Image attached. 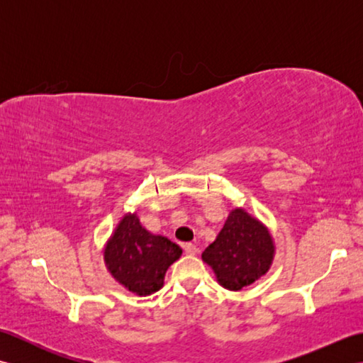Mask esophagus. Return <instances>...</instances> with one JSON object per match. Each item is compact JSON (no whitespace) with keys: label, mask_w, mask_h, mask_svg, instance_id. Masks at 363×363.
I'll use <instances>...</instances> for the list:
<instances>
[{"label":"esophagus","mask_w":363,"mask_h":363,"mask_svg":"<svg viewBox=\"0 0 363 363\" xmlns=\"http://www.w3.org/2000/svg\"><path fill=\"white\" fill-rule=\"evenodd\" d=\"M184 251H186V254H189V256H194V254L198 252V246L194 243H186L184 245Z\"/></svg>","instance_id":"34e87169"}]
</instances>
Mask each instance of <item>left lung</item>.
Segmentation results:
<instances>
[{"label": "left lung", "instance_id": "left-lung-1", "mask_svg": "<svg viewBox=\"0 0 363 363\" xmlns=\"http://www.w3.org/2000/svg\"><path fill=\"white\" fill-rule=\"evenodd\" d=\"M274 256L273 238L268 229L243 209L229 213L225 226L203 252L220 285L242 290L264 276Z\"/></svg>", "mask_w": 363, "mask_h": 363}]
</instances>
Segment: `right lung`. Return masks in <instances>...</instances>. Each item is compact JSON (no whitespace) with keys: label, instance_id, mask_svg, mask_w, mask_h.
<instances>
[{"label":"right lung","instance_id":"obj_1","mask_svg":"<svg viewBox=\"0 0 363 363\" xmlns=\"http://www.w3.org/2000/svg\"><path fill=\"white\" fill-rule=\"evenodd\" d=\"M182 250L167 237L148 233L135 213L123 217L104 248V262L121 285L140 296L162 289L168 267Z\"/></svg>","mask_w":363,"mask_h":363}]
</instances>
